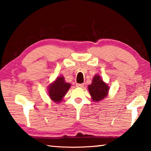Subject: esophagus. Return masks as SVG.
<instances>
[{
  "label": "esophagus",
  "mask_w": 151,
  "mask_h": 151,
  "mask_svg": "<svg viewBox=\"0 0 151 151\" xmlns=\"http://www.w3.org/2000/svg\"><path fill=\"white\" fill-rule=\"evenodd\" d=\"M76 87H80V88H83L84 86V84H76Z\"/></svg>",
  "instance_id": "1"
}]
</instances>
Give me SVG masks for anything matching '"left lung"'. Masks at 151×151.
<instances>
[{"label": "left lung", "instance_id": "8db88e82", "mask_svg": "<svg viewBox=\"0 0 151 151\" xmlns=\"http://www.w3.org/2000/svg\"><path fill=\"white\" fill-rule=\"evenodd\" d=\"M88 89L92 100L94 102H99L108 96L109 86L104 83L100 75H95L92 83L88 86Z\"/></svg>", "mask_w": 151, "mask_h": 151}]
</instances>
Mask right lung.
Returning <instances> with one entry per match:
<instances>
[{
  "label": "right lung",
  "instance_id": "obj_1",
  "mask_svg": "<svg viewBox=\"0 0 151 151\" xmlns=\"http://www.w3.org/2000/svg\"><path fill=\"white\" fill-rule=\"evenodd\" d=\"M71 84L65 82L63 76L57 77L55 81L48 86V94L50 99L56 103H60L67 93Z\"/></svg>",
  "mask_w": 151,
  "mask_h": 151
}]
</instances>
